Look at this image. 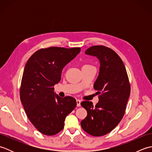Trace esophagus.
Returning <instances> with one entry per match:
<instances>
[{
    "instance_id": "34e87169",
    "label": "esophagus",
    "mask_w": 152,
    "mask_h": 152,
    "mask_svg": "<svg viewBox=\"0 0 152 152\" xmlns=\"http://www.w3.org/2000/svg\"><path fill=\"white\" fill-rule=\"evenodd\" d=\"M76 103H77V106H81V104H80V103H81V101H80V100H79V99L76 100Z\"/></svg>"
}]
</instances>
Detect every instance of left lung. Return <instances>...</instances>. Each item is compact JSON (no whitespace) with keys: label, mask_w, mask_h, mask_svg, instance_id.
I'll return each instance as SVG.
<instances>
[{"label":"left lung","mask_w":152,"mask_h":152,"mask_svg":"<svg viewBox=\"0 0 152 152\" xmlns=\"http://www.w3.org/2000/svg\"><path fill=\"white\" fill-rule=\"evenodd\" d=\"M85 53L99 60V74L93 86L99 95V101L95 107L92 102H81L88 112L81 126L88 134L101 137L112 131L124 117L131 86L124 64L114 50L104 46H94Z\"/></svg>","instance_id":"8db88e82"}]
</instances>
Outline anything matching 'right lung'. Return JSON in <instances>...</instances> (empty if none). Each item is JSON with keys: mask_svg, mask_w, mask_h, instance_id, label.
Wrapping results in <instances>:
<instances>
[{"mask_svg": "<svg viewBox=\"0 0 152 152\" xmlns=\"http://www.w3.org/2000/svg\"><path fill=\"white\" fill-rule=\"evenodd\" d=\"M80 48L50 47L34 52L25 64L19 94L27 117L37 129L48 136L63 130L65 118L75 108L72 96L61 98L53 86L61 80L64 66Z\"/></svg>", "mask_w": 152, "mask_h": 152, "instance_id": "1", "label": "right lung"}]
</instances>
